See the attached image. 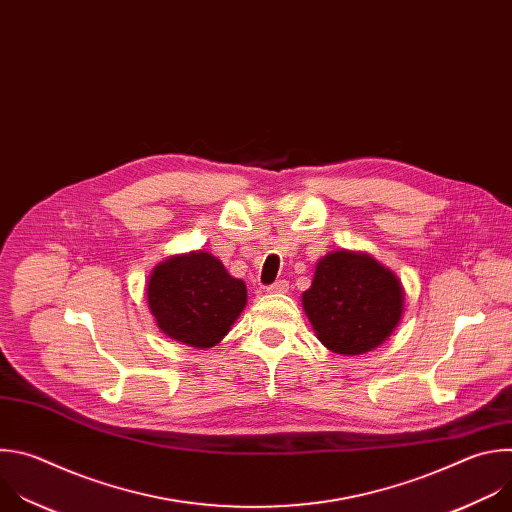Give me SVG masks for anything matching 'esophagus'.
<instances>
[{
	"label": "esophagus",
	"mask_w": 512,
	"mask_h": 512,
	"mask_svg": "<svg viewBox=\"0 0 512 512\" xmlns=\"http://www.w3.org/2000/svg\"><path fill=\"white\" fill-rule=\"evenodd\" d=\"M268 292H286L288 290V282L286 280H276L270 286H266Z\"/></svg>",
	"instance_id": "1"
}]
</instances>
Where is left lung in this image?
<instances>
[{
	"instance_id": "8db88e82",
	"label": "left lung",
	"mask_w": 512,
	"mask_h": 512,
	"mask_svg": "<svg viewBox=\"0 0 512 512\" xmlns=\"http://www.w3.org/2000/svg\"><path fill=\"white\" fill-rule=\"evenodd\" d=\"M302 306L327 349L359 355L381 345L399 323L403 288L371 256L339 250L317 264Z\"/></svg>"
}]
</instances>
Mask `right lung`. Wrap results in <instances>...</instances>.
Returning a JSON list of instances; mask_svg holds the SVG:
<instances>
[{"instance_id": "obj_1", "label": "right lung", "mask_w": 512, "mask_h": 512, "mask_svg": "<svg viewBox=\"0 0 512 512\" xmlns=\"http://www.w3.org/2000/svg\"><path fill=\"white\" fill-rule=\"evenodd\" d=\"M246 284L208 252H191L159 264L147 300L159 329L189 347L220 343L246 306Z\"/></svg>"}]
</instances>
